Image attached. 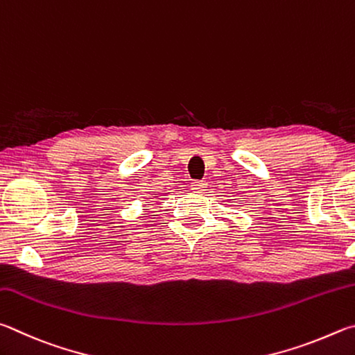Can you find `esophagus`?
Listing matches in <instances>:
<instances>
[{"mask_svg": "<svg viewBox=\"0 0 355 355\" xmlns=\"http://www.w3.org/2000/svg\"><path fill=\"white\" fill-rule=\"evenodd\" d=\"M207 182H204V181H193L190 184V189L195 191V193H204V190H206V185Z\"/></svg>", "mask_w": 355, "mask_h": 355, "instance_id": "1", "label": "esophagus"}]
</instances>
